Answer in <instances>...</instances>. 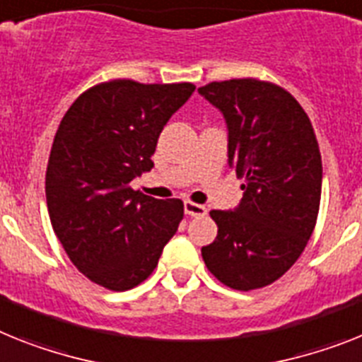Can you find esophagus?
<instances>
[{
    "mask_svg": "<svg viewBox=\"0 0 362 362\" xmlns=\"http://www.w3.org/2000/svg\"><path fill=\"white\" fill-rule=\"evenodd\" d=\"M184 211H186V215H189V217H202V215H206L208 209L202 204H197V202L186 200V202H184Z\"/></svg>",
    "mask_w": 362,
    "mask_h": 362,
    "instance_id": "esophagus-1",
    "label": "esophagus"
}]
</instances>
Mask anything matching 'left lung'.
Instances as JSON below:
<instances>
[{
  "mask_svg": "<svg viewBox=\"0 0 362 362\" xmlns=\"http://www.w3.org/2000/svg\"><path fill=\"white\" fill-rule=\"evenodd\" d=\"M223 112L228 165L243 178L241 204L211 209L217 238L206 267L235 291L270 285L296 263L317 224L322 158L300 103L278 84L230 78L199 88Z\"/></svg>",
  "mask_w": 362,
  "mask_h": 362,
  "instance_id": "8db88e82",
  "label": "left lung"
}]
</instances>
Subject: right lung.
I'll use <instances>...</instances> for the list:
<instances>
[{
    "label": "right lung",
    "instance_id": "add662e5",
    "mask_svg": "<svg viewBox=\"0 0 362 362\" xmlns=\"http://www.w3.org/2000/svg\"><path fill=\"white\" fill-rule=\"evenodd\" d=\"M193 92L115 78L78 95L60 121L45 173L51 224L73 265L105 289L145 281L178 230L184 202L130 182L153 169L160 132Z\"/></svg>",
    "mask_w": 362,
    "mask_h": 362
}]
</instances>
